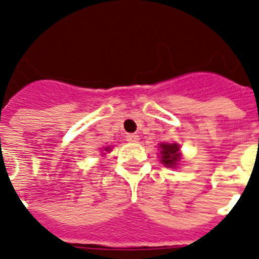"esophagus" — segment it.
Listing matches in <instances>:
<instances>
[{
	"label": "esophagus",
	"instance_id": "34e87169",
	"mask_svg": "<svg viewBox=\"0 0 259 259\" xmlns=\"http://www.w3.org/2000/svg\"><path fill=\"white\" fill-rule=\"evenodd\" d=\"M125 139H127V141H130V143H138L139 141V136L136 134H128L127 136H125Z\"/></svg>",
	"mask_w": 259,
	"mask_h": 259
}]
</instances>
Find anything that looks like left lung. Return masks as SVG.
Returning <instances> with one entry per match:
<instances>
[{"mask_svg": "<svg viewBox=\"0 0 259 259\" xmlns=\"http://www.w3.org/2000/svg\"><path fill=\"white\" fill-rule=\"evenodd\" d=\"M161 162L165 166L174 167L180 161V147L178 144H161Z\"/></svg>", "mask_w": 259, "mask_h": 259, "instance_id": "1", "label": "left lung"}]
</instances>
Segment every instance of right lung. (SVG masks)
Wrapping results in <instances>:
<instances>
[{
	"mask_svg": "<svg viewBox=\"0 0 259 259\" xmlns=\"http://www.w3.org/2000/svg\"><path fill=\"white\" fill-rule=\"evenodd\" d=\"M105 151H110V148H106V149H105Z\"/></svg>",
	"mask_w": 259,
	"mask_h": 259,
	"instance_id": "right-lung-1",
	"label": "right lung"
}]
</instances>
